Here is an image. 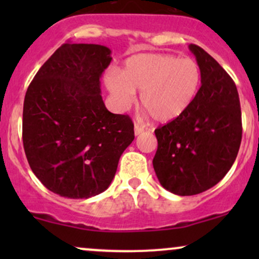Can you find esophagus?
I'll use <instances>...</instances> for the list:
<instances>
[{
  "mask_svg": "<svg viewBox=\"0 0 259 259\" xmlns=\"http://www.w3.org/2000/svg\"><path fill=\"white\" fill-rule=\"evenodd\" d=\"M142 132H144V127L140 126L139 124H135V126H134V133H135V135H140Z\"/></svg>",
  "mask_w": 259,
  "mask_h": 259,
  "instance_id": "1",
  "label": "esophagus"
}]
</instances>
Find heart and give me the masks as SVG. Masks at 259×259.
<instances>
[{
	"label": "heart",
	"instance_id": "b5f03b06",
	"mask_svg": "<svg viewBox=\"0 0 259 259\" xmlns=\"http://www.w3.org/2000/svg\"><path fill=\"white\" fill-rule=\"evenodd\" d=\"M201 82L197 63L163 53H141L127 58L120 74L106 76L115 105L125 109L141 92V106L158 123L181 117L194 102Z\"/></svg>",
	"mask_w": 259,
	"mask_h": 259
}]
</instances>
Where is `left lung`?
Listing matches in <instances>:
<instances>
[{
    "mask_svg": "<svg viewBox=\"0 0 259 259\" xmlns=\"http://www.w3.org/2000/svg\"><path fill=\"white\" fill-rule=\"evenodd\" d=\"M189 49L200 67V90L181 117L154 130V171L160 185L179 196L201 194L218 184L234 164L242 138L234 80L200 46Z\"/></svg>",
    "mask_w": 259,
    "mask_h": 259,
    "instance_id": "left-lung-1",
    "label": "left lung"
}]
</instances>
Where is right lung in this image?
Instances as JSON below:
<instances>
[{
	"label": "right lung",
	"mask_w": 259,
	"mask_h": 259,
	"mask_svg": "<svg viewBox=\"0 0 259 259\" xmlns=\"http://www.w3.org/2000/svg\"><path fill=\"white\" fill-rule=\"evenodd\" d=\"M111 50L63 44L26 90L23 145L32 173L62 197L89 198L111 185L133 142L129 115L113 114L101 96V75Z\"/></svg>",
	"instance_id": "add662e5"
}]
</instances>
